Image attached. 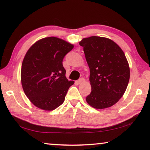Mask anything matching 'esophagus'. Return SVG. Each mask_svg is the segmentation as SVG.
<instances>
[{
	"mask_svg": "<svg viewBox=\"0 0 150 150\" xmlns=\"http://www.w3.org/2000/svg\"><path fill=\"white\" fill-rule=\"evenodd\" d=\"M85 81V79L83 78H81V79H79L77 81V83H78V84H81V83H83Z\"/></svg>",
	"mask_w": 150,
	"mask_h": 150,
	"instance_id": "34e87169",
	"label": "esophagus"
}]
</instances>
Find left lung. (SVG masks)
Masks as SVG:
<instances>
[{"label": "left lung", "mask_w": 150, "mask_h": 150, "mask_svg": "<svg viewBox=\"0 0 150 150\" xmlns=\"http://www.w3.org/2000/svg\"><path fill=\"white\" fill-rule=\"evenodd\" d=\"M79 45L90 69L92 91L86 101L96 109L110 107L123 96L130 79L125 54L116 43L105 37L85 38Z\"/></svg>", "instance_id": "left-lung-1"}]
</instances>
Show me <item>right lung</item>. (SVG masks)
I'll return each mask as SVG.
<instances>
[{
  "label": "right lung",
  "instance_id": "obj_1",
  "mask_svg": "<svg viewBox=\"0 0 150 150\" xmlns=\"http://www.w3.org/2000/svg\"><path fill=\"white\" fill-rule=\"evenodd\" d=\"M74 45L57 37L35 42L27 51L21 68L25 95L35 106L51 111L62 105L74 81H68L63 59Z\"/></svg>",
  "mask_w": 150,
  "mask_h": 150
}]
</instances>
